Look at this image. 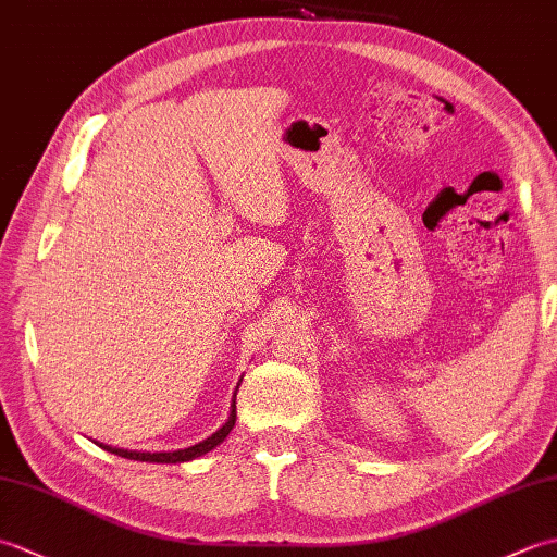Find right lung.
<instances>
[{"mask_svg": "<svg viewBox=\"0 0 557 557\" xmlns=\"http://www.w3.org/2000/svg\"><path fill=\"white\" fill-rule=\"evenodd\" d=\"M236 397V395H234ZM234 421H236V401H232V411H230V419L227 423L222 425L218 433H212L210 437H206L203 443H198L194 447H186V449H176V453H128V449H120V447H110V445H100L108 449L112 455H120L124 459H136V461H158V465H176V461H188V459H196L200 455L210 453L212 447H218L224 437L230 435V431L234 429Z\"/></svg>", "mask_w": 557, "mask_h": 557, "instance_id": "add662e5", "label": "right lung"}]
</instances>
